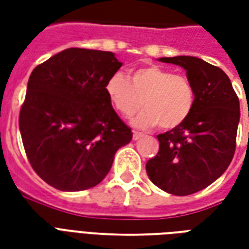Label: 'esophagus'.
Here are the masks:
<instances>
[{"instance_id":"34e87169","label":"esophagus","mask_w":249,"mask_h":249,"mask_svg":"<svg viewBox=\"0 0 249 249\" xmlns=\"http://www.w3.org/2000/svg\"><path fill=\"white\" fill-rule=\"evenodd\" d=\"M141 137H142V133H140V132H133V140H139Z\"/></svg>"}]
</instances>
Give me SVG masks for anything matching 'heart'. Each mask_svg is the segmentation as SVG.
<instances>
[{
	"label": "heart",
	"mask_w": 249,
	"mask_h": 249,
	"mask_svg": "<svg viewBox=\"0 0 249 249\" xmlns=\"http://www.w3.org/2000/svg\"><path fill=\"white\" fill-rule=\"evenodd\" d=\"M109 103L123 117H130L142 109L133 120L140 129L160 126L173 129L189 117L195 107L196 93L191 80L157 65L141 66L126 78L113 73L105 82Z\"/></svg>",
	"instance_id": "b5f03b06"
}]
</instances>
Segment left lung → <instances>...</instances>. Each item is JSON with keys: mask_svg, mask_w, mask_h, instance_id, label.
Segmentation results:
<instances>
[{"mask_svg": "<svg viewBox=\"0 0 249 249\" xmlns=\"http://www.w3.org/2000/svg\"><path fill=\"white\" fill-rule=\"evenodd\" d=\"M159 60L185 69L196 100L183 124L157 136L159 152L146 162V173L162 191L187 196L211 185L232 161L240 104L231 80L217 66L191 56Z\"/></svg>", "mask_w": 249, "mask_h": 249, "instance_id": "1", "label": "left lung"}]
</instances>
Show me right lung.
Wrapping results in <instances>:
<instances>
[{
  "label": "right lung",
  "mask_w": 249,
  "mask_h": 249,
  "mask_svg": "<svg viewBox=\"0 0 249 249\" xmlns=\"http://www.w3.org/2000/svg\"><path fill=\"white\" fill-rule=\"evenodd\" d=\"M121 65L112 52L69 48L32 71L19 132L32 168L56 189L96 187L132 140L105 93Z\"/></svg>",
  "instance_id": "add662e5"
}]
</instances>
